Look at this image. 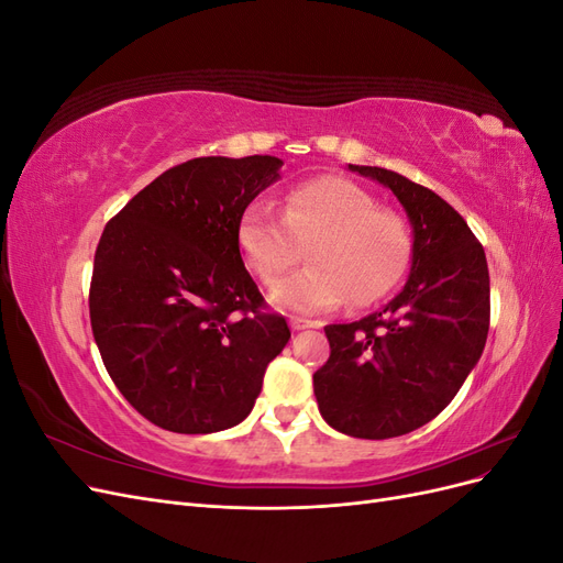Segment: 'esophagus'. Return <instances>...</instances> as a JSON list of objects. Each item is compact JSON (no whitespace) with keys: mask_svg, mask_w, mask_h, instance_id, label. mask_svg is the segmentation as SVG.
Wrapping results in <instances>:
<instances>
[{"mask_svg":"<svg viewBox=\"0 0 563 563\" xmlns=\"http://www.w3.org/2000/svg\"><path fill=\"white\" fill-rule=\"evenodd\" d=\"M291 329L294 331H302V329H312V327H317V321H310V319H302V317H294L291 321Z\"/></svg>","mask_w":563,"mask_h":563,"instance_id":"1","label":"esophagus"}]
</instances>
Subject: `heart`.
Returning <instances> with one entry per match:
<instances>
[{"label": "heart", "instance_id": "1", "mask_svg": "<svg viewBox=\"0 0 563 563\" xmlns=\"http://www.w3.org/2000/svg\"><path fill=\"white\" fill-rule=\"evenodd\" d=\"M236 244L255 277L272 282L294 267L305 249L310 265L269 286L284 310L317 312L350 302L383 300L411 261L406 220L347 178L321 176L288 187L282 216L263 201L242 213Z\"/></svg>", "mask_w": 563, "mask_h": 563}]
</instances>
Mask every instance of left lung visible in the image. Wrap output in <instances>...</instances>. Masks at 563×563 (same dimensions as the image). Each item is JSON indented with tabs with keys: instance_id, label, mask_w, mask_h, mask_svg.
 <instances>
[{
	"instance_id": "1",
	"label": "left lung",
	"mask_w": 563,
	"mask_h": 563,
	"mask_svg": "<svg viewBox=\"0 0 563 563\" xmlns=\"http://www.w3.org/2000/svg\"><path fill=\"white\" fill-rule=\"evenodd\" d=\"M352 172L387 185L413 225L404 291L352 323H331V356L314 373L319 411L333 430L389 439L437 418L486 345L490 284L484 246L451 203L380 166Z\"/></svg>"
}]
</instances>
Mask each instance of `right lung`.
Wrapping results in <instances>:
<instances>
[{"label":"right lung","mask_w":563,"mask_h":563,"mask_svg":"<svg viewBox=\"0 0 563 563\" xmlns=\"http://www.w3.org/2000/svg\"><path fill=\"white\" fill-rule=\"evenodd\" d=\"M279 166L269 155L183 162L100 236L89 288L96 345L124 399L162 430L240 424L291 338L236 244L242 213Z\"/></svg>","instance_id":"add662e5"}]
</instances>
